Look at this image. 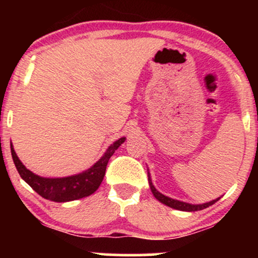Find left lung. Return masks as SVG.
<instances>
[{
	"instance_id": "1",
	"label": "left lung",
	"mask_w": 258,
	"mask_h": 258,
	"mask_svg": "<svg viewBox=\"0 0 258 258\" xmlns=\"http://www.w3.org/2000/svg\"><path fill=\"white\" fill-rule=\"evenodd\" d=\"M149 185H150V189H152L154 197L156 198L159 201H161L162 204H165V205L172 207V209H176V210H180V211H188V212H193V211H199V210H204L206 209V207L214 205L216 201L220 200V198L216 200H212L210 201V203H206V204H201V205H191V204H188V203H183V201H179V200H174V199H171V198L168 197H165L164 194H161L160 191H158L155 189V186L153 185L152 183V179H150V176L149 178Z\"/></svg>"
}]
</instances>
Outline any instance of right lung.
<instances>
[{
  "mask_svg": "<svg viewBox=\"0 0 258 258\" xmlns=\"http://www.w3.org/2000/svg\"><path fill=\"white\" fill-rule=\"evenodd\" d=\"M125 137L120 138L114 144H111L104 153V155L99 159V161H97L87 171L75 174V176L64 177V178H43V177L37 176L22 164V161L14 152L13 146H11V153L20 177L37 194H40L44 199L55 201V203H67V201L78 200L81 198L88 197L98 189L103 178H104L109 159L111 158L115 150L125 142Z\"/></svg>",
  "mask_w": 258,
  "mask_h": 258,
  "instance_id": "add662e5",
  "label": "right lung"
}]
</instances>
